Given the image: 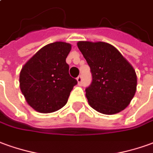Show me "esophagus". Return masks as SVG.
<instances>
[{"mask_svg": "<svg viewBox=\"0 0 153 153\" xmlns=\"http://www.w3.org/2000/svg\"><path fill=\"white\" fill-rule=\"evenodd\" d=\"M77 81H78L79 84H82V83H83V78H82L81 75L77 77Z\"/></svg>", "mask_w": 153, "mask_h": 153, "instance_id": "34e87169", "label": "esophagus"}]
</instances>
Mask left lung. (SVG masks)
<instances>
[{
    "label": "left lung",
    "mask_w": 153,
    "mask_h": 153,
    "mask_svg": "<svg viewBox=\"0 0 153 153\" xmlns=\"http://www.w3.org/2000/svg\"><path fill=\"white\" fill-rule=\"evenodd\" d=\"M77 45L92 74L91 84L85 88L89 105L103 114L121 112L136 93L137 75L132 66L110 44L79 41Z\"/></svg>",
    "instance_id": "left-lung-1"
}]
</instances>
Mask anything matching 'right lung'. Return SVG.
<instances>
[{
	"mask_svg": "<svg viewBox=\"0 0 153 153\" xmlns=\"http://www.w3.org/2000/svg\"><path fill=\"white\" fill-rule=\"evenodd\" d=\"M71 45L54 42L41 48L20 74V88L29 105L39 113H52L68 101L77 80L69 75L66 58Z\"/></svg>",
	"mask_w": 153,
	"mask_h": 153,
	"instance_id": "right-lung-1",
	"label": "right lung"
}]
</instances>
